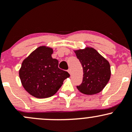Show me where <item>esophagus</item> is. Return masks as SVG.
Returning <instances> with one entry per match:
<instances>
[{"instance_id": "1", "label": "esophagus", "mask_w": 132, "mask_h": 132, "mask_svg": "<svg viewBox=\"0 0 132 132\" xmlns=\"http://www.w3.org/2000/svg\"><path fill=\"white\" fill-rule=\"evenodd\" d=\"M68 72H69V73L70 74V75H71V69H70V68H69V69H68Z\"/></svg>"}]
</instances>
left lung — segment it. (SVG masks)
I'll return each instance as SVG.
<instances>
[{
	"label": "left lung",
	"mask_w": 132,
	"mask_h": 132,
	"mask_svg": "<svg viewBox=\"0 0 132 132\" xmlns=\"http://www.w3.org/2000/svg\"><path fill=\"white\" fill-rule=\"evenodd\" d=\"M75 52L84 72L82 82L77 88L86 95L95 94L102 91L111 75L109 61L93 48L87 47Z\"/></svg>",
	"instance_id": "8db88e82"
}]
</instances>
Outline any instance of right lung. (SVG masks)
Returning <instances> with one entry per match:
<instances>
[{"label":"right lung","instance_id":"add662e5","mask_svg":"<svg viewBox=\"0 0 132 132\" xmlns=\"http://www.w3.org/2000/svg\"><path fill=\"white\" fill-rule=\"evenodd\" d=\"M53 50L45 46L33 51L23 61L19 76L23 87L35 97L53 96L70 76L58 68V61L51 57Z\"/></svg>","mask_w":132,"mask_h":132}]
</instances>
